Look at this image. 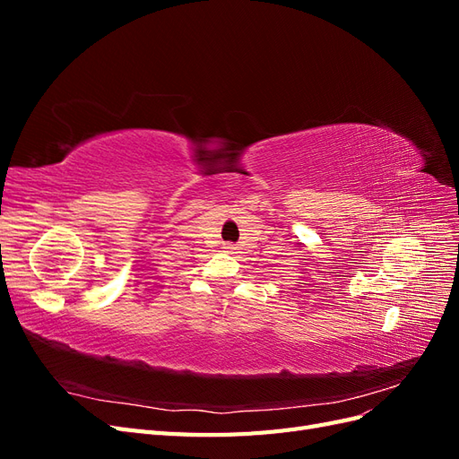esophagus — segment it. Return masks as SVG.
<instances>
[{
    "mask_svg": "<svg viewBox=\"0 0 459 459\" xmlns=\"http://www.w3.org/2000/svg\"><path fill=\"white\" fill-rule=\"evenodd\" d=\"M224 248H226L228 253H235V251H238V248H235V245H233V243H226V245H224Z\"/></svg>",
    "mask_w": 459,
    "mask_h": 459,
    "instance_id": "esophagus-1",
    "label": "esophagus"
}]
</instances>
